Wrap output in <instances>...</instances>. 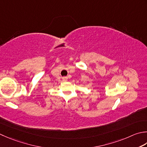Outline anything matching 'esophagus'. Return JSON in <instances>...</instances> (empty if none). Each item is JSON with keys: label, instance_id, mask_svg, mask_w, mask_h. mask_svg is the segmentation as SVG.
<instances>
[{"label": "esophagus", "instance_id": "esophagus-1", "mask_svg": "<svg viewBox=\"0 0 147 147\" xmlns=\"http://www.w3.org/2000/svg\"><path fill=\"white\" fill-rule=\"evenodd\" d=\"M62 80L64 82H66L67 81V76H64V77H62Z\"/></svg>", "mask_w": 147, "mask_h": 147}]
</instances>
